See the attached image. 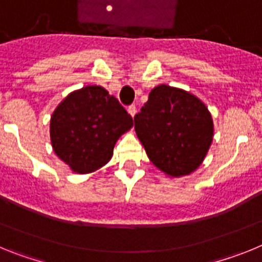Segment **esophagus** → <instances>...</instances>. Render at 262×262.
<instances>
[{"instance_id": "obj_1", "label": "esophagus", "mask_w": 262, "mask_h": 262, "mask_svg": "<svg viewBox=\"0 0 262 262\" xmlns=\"http://www.w3.org/2000/svg\"><path fill=\"white\" fill-rule=\"evenodd\" d=\"M127 111H128V114L131 115V117H135V114H136V106H135V105L128 106V108H127Z\"/></svg>"}]
</instances>
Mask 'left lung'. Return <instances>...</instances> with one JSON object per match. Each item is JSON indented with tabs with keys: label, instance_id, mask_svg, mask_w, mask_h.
Returning a JSON list of instances; mask_svg holds the SVG:
<instances>
[{
	"label": "left lung",
	"instance_id": "1",
	"mask_svg": "<svg viewBox=\"0 0 262 262\" xmlns=\"http://www.w3.org/2000/svg\"><path fill=\"white\" fill-rule=\"evenodd\" d=\"M134 120L148 159L170 178L195 172L211 147L214 122L209 108L180 88L157 85Z\"/></svg>",
	"mask_w": 262,
	"mask_h": 262
}]
</instances>
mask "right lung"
<instances>
[{
	"mask_svg": "<svg viewBox=\"0 0 262 262\" xmlns=\"http://www.w3.org/2000/svg\"><path fill=\"white\" fill-rule=\"evenodd\" d=\"M134 126L131 115L114 96L98 85L73 90L51 115L53 152L78 174H89L113 157L120 136Z\"/></svg>",
	"mask_w": 262,
	"mask_h": 262,
	"instance_id": "right-lung-1",
	"label": "right lung"
}]
</instances>
